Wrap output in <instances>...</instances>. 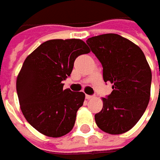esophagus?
<instances>
[{
  "instance_id": "obj_1",
  "label": "esophagus",
  "mask_w": 160,
  "mask_h": 160,
  "mask_svg": "<svg viewBox=\"0 0 160 160\" xmlns=\"http://www.w3.org/2000/svg\"><path fill=\"white\" fill-rule=\"evenodd\" d=\"M92 98H93V96L88 95V94H86V95H85V99H86V100H92Z\"/></svg>"
}]
</instances>
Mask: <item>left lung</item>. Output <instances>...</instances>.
Here are the masks:
<instances>
[{
  "label": "left lung",
  "instance_id": "1",
  "mask_svg": "<svg viewBox=\"0 0 160 160\" xmlns=\"http://www.w3.org/2000/svg\"><path fill=\"white\" fill-rule=\"evenodd\" d=\"M86 42L103 67L104 82L113 89L102 98L96 125L109 134L124 133L137 124L149 104L151 68L141 48L119 34H101Z\"/></svg>",
  "mask_w": 160,
  "mask_h": 160
}]
</instances>
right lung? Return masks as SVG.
Masks as SVG:
<instances>
[{"label":"right lung","mask_w":160,"mask_h":160,"mask_svg":"<svg viewBox=\"0 0 160 160\" xmlns=\"http://www.w3.org/2000/svg\"><path fill=\"white\" fill-rule=\"evenodd\" d=\"M90 52L80 39H54L25 59L17 77V93L25 118L39 132L58 138L73 129L85 95L63 89L62 81L70 76L75 59Z\"/></svg>","instance_id":"1"}]
</instances>
